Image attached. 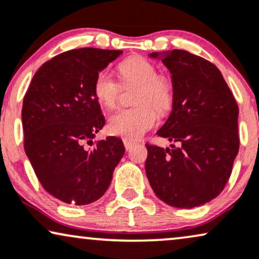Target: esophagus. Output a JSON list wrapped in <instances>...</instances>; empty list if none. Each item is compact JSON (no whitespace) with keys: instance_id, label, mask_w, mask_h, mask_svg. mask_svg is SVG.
<instances>
[{"instance_id":"34e87169","label":"esophagus","mask_w":259,"mask_h":259,"mask_svg":"<svg viewBox=\"0 0 259 259\" xmlns=\"http://www.w3.org/2000/svg\"><path fill=\"white\" fill-rule=\"evenodd\" d=\"M123 145H125L126 150H131L134 146V143L131 142V140H123Z\"/></svg>"}]
</instances>
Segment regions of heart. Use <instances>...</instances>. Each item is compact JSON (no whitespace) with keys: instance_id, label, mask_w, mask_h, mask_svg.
Instances as JSON below:
<instances>
[{"instance_id":"b5f03b06","label":"heart","mask_w":259,"mask_h":259,"mask_svg":"<svg viewBox=\"0 0 259 259\" xmlns=\"http://www.w3.org/2000/svg\"><path fill=\"white\" fill-rule=\"evenodd\" d=\"M123 83H138L134 108L117 109L108 117L107 130L112 136L126 140H137L158 121V114L165 113L174 102V88L166 77L157 75L156 65L143 57H131L117 65ZM120 85L112 75L102 70L95 76L93 93L96 100L107 108L115 105Z\"/></svg>"}]
</instances>
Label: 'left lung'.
<instances>
[{"mask_svg":"<svg viewBox=\"0 0 259 259\" xmlns=\"http://www.w3.org/2000/svg\"><path fill=\"white\" fill-rule=\"evenodd\" d=\"M171 73L172 110L159 137L179 146L149 145L146 176L157 197L176 208L209 202L224 190L239 151L237 102L214 64L183 50L152 52Z\"/></svg>","mask_w":259,"mask_h":259,"instance_id":"8db88e82","label":"left lung"}]
</instances>
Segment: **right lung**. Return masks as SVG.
Listing matches in <instances>:
<instances>
[{
	"label": "right lung",
	"instance_id": "1",
	"mask_svg": "<svg viewBox=\"0 0 259 259\" xmlns=\"http://www.w3.org/2000/svg\"><path fill=\"white\" fill-rule=\"evenodd\" d=\"M121 53L93 48L60 53L35 72L23 99L25 152L44 189L65 203L99 200L125 153L115 137L84 146L105 126L94 79Z\"/></svg>",
	"mask_w": 259,
	"mask_h": 259
}]
</instances>
